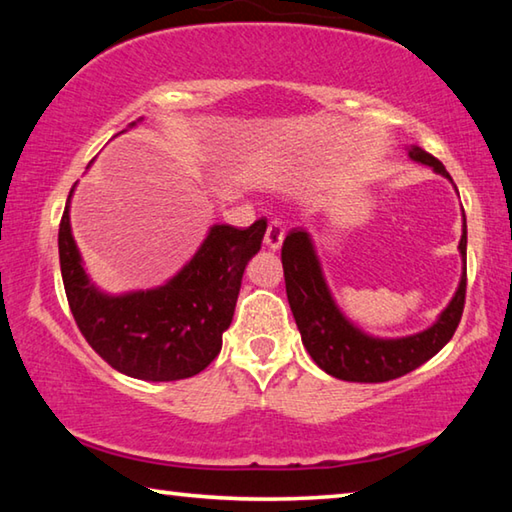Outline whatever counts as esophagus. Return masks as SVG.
Wrapping results in <instances>:
<instances>
[{
	"mask_svg": "<svg viewBox=\"0 0 512 512\" xmlns=\"http://www.w3.org/2000/svg\"><path fill=\"white\" fill-rule=\"evenodd\" d=\"M282 241H284V225H282V221H277V219H273L271 223H268V228H266V235H264V244L268 246V248H273V250H277L282 246Z\"/></svg>",
	"mask_w": 512,
	"mask_h": 512,
	"instance_id": "esophagus-1",
	"label": "esophagus"
}]
</instances>
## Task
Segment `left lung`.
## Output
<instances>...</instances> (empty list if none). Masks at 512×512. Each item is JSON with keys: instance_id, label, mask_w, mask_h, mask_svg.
<instances>
[{"instance_id": "left-lung-1", "label": "left lung", "mask_w": 512, "mask_h": 512, "mask_svg": "<svg viewBox=\"0 0 512 512\" xmlns=\"http://www.w3.org/2000/svg\"><path fill=\"white\" fill-rule=\"evenodd\" d=\"M409 155L411 160L429 164L433 171L449 178L443 162L420 149V146H411ZM458 248H461L465 264V223ZM282 268L284 282H287V298L300 329L302 345L311 354V359L316 361V366L336 379L377 384V381L402 377L443 350L447 341L454 336L458 323H461L467 289L465 271L452 302L429 329L413 336H402V339H375V336L363 334L359 327H354L336 307L332 293L325 284L323 271H320L314 244H311L305 230L293 228L284 239Z\"/></svg>"}]
</instances>
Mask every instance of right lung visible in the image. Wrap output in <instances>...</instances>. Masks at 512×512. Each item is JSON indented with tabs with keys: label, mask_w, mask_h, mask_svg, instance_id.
Returning <instances> with one entry per match:
<instances>
[{
	"label": "right lung",
	"mask_w": 512,
	"mask_h": 512,
	"mask_svg": "<svg viewBox=\"0 0 512 512\" xmlns=\"http://www.w3.org/2000/svg\"><path fill=\"white\" fill-rule=\"evenodd\" d=\"M69 198L58 228L60 273L69 309L92 350L144 381L187 379L210 366L235 316L244 268L262 248L266 219L244 230L214 225L192 262L164 287L106 296L83 271L69 228Z\"/></svg>",
	"instance_id": "obj_1"
}]
</instances>
